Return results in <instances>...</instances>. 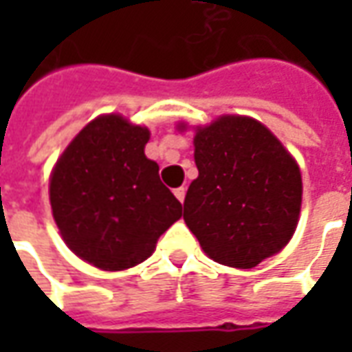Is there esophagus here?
Masks as SVG:
<instances>
[{"mask_svg":"<svg viewBox=\"0 0 352 352\" xmlns=\"http://www.w3.org/2000/svg\"><path fill=\"white\" fill-rule=\"evenodd\" d=\"M175 196H177V199H179V201H181V204H183L184 201V196H186V188H184V186H181V188H175Z\"/></svg>","mask_w":352,"mask_h":352,"instance_id":"esophagus-1","label":"esophagus"}]
</instances>
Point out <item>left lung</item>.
Here are the masks:
<instances>
[{
    "label": "left lung",
    "mask_w": 352,
    "mask_h": 352,
    "mask_svg": "<svg viewBox=\"0 0 352 352\" xmlns=\"http://www.w3.org/2000/svg\"><path fill=\"white\" fill-rule=\"evenodd\" d=\"M194 160L199 175L184 198V222L209 258L249 270L290 241L302 173L264 124L226 115L198 128Z\"/></svg>",
    "instance_id": "8db88e82"
}]
</instances>
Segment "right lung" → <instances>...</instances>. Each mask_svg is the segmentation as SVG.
<instances>
[{"instance_id": "right-lung-1", "label": "right lung", "mask_w": 352, "mask_h": 352, "mask_svg": "<svg viewBox=\"0 0 352 352\" xmlns=\"http://www.w3.org/2000/svg\"><path fill=\"white\" fill-rule=\"evenodd\" d=\"M151 131L120 115L87 124L50 175V207L65 245L105 272L153 254L158 237L183 217L181 201L145 156Z\"/></svg>"}]
</instances>
